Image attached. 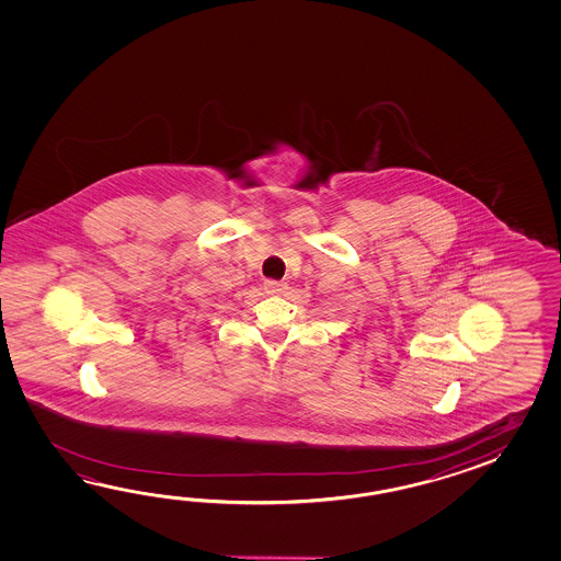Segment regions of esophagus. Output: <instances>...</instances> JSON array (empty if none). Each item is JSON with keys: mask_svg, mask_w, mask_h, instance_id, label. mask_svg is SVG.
Wrapping results in <instances>:
<instances>
[{"mask_svg": "<svg viewBox=\"0 0 561 561\" xmlns=\"http://www.w3.org/2000/svg\"><path fill=\"white\" fill-rule=\"evenodd\" d=\"M264 290H266V295H271V297H280V295H285L286 285L285 283H278V280H266L264 283Z\"/></svg>", "mask_w": 561, "mask_h": 561, "instance_id": "obj_1", "label": "esophagus"}]
</instances>
